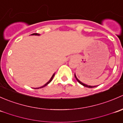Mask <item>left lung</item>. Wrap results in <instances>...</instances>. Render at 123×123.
Wrapping results in <instances>:
<instances>
[{
	"mask_svg": "<svg viewBox=\"0 0 123 123\" xmlns=\"http://www.w3.org/2000/svg\"><path fill=\"white\" fill-rule=\"evenodd\" d=\"M75 79H76V80H77V81H78V82L79 83H80V84H81V85L84 86H85V87H89V88H92V87H96V86H88V85H85V84L83 83H81V81H80V80H78V79H77V78L76 77V76H75Z\"/></svg>",
	"mask_w": 123,
	"mask_h": 123,
	"instance_id": "left-lung-1",
	"label": "left lung"
}]
</instances>
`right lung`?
<instances>
[{"mask_svg":"<svg viewBox=\"0 0 123 123\" xmlns=\"http://www.w3.org/2000/svg\"><path fill=\"white\" fill-rule=\"evenodd\" d=\"M31 35H37V36H39L40 34H38V33H33V34H31ZM54 75H55V74H53V75H52V77H51V79H50V80H49V81H48V82L47 83H46L45 85H43V86L40 87H38V88H37V89H39V88H42V87H45L46 86H47V85H48V84H49V83H50L51 82V81H52V80L53 78H54Z\"/></svg>","mask_w":123,"mask_h":123,"instance_id":"1","label":"right lung"}]
</instances>
